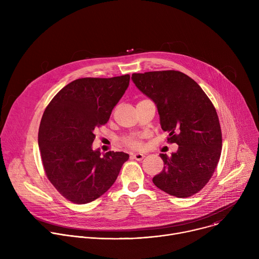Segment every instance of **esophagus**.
I'll use <instances>...</instances> for the list:
<instances>
[{"label": "esophagus", "instance_id": "34e87169", "mask_svg": "<svg viewBox=\"0 0 259 259\" xmlns=\"http://www.w3.org/2000/svg\"><path fill=\"white\" fill-rule=\"evenodd\" d=\"M145 157L144 154H141V153H136V154H132V158L137 160V161H141L143 158Z\"/></svg>", "mask_w": 259, "mask_h": 259}]
</instances>
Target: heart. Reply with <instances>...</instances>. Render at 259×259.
Here are the masks:
<instances>
[{
  "instance_id": "obj_1",
  "label": "heart",
  "mask_w": 259,
  "mask_h": 259,
  "mask_svg": "<svg viewBox=\"0 0 259 259\" xmlns=\"http://www.w3.org/2000/svg\"><path fill=\"white\" fill-rule=\"evenodd\" d=\"M124 143L129 146L132 147V149H140L142 146V142L140 140L139 137L136 136H128L124 139Z\"/></svg>"
}]
</instances>
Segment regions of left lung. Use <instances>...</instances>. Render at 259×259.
Segmentation results:
<instances>
[{"instance_id": "1", "label": "left lung", "mask_w": 259, "mask_h": 259, "mask_svg": "<svg viewBox=\"0 0 259 259\" xmlns=\"http://www.w3.org/2000/svg\"><path fill=\"white\" fill-rule=\"evenodd\" d=\"M135 86L154 101L168 141L178 144L171 156L160 154L164 168L153 182L163 192L188 198L202 190L220 158L223 139L216 109L202 88L177 70L133 73Z\"/></svg>"}]
</instances>
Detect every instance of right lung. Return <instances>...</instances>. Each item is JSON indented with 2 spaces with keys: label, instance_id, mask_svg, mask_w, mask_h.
<instances>
[{
  "label": "right lung",
  "instance_id": "obj_1",
  "mask_svg": "<svg viewBox=\"0 0 259 259\" xmlns=\"http://www.w3.org/2000/svg\"><path fill=\"white\" fill-rule=\"evenodd\" d=\"M130 76L83 78L63 87L46 107L38 142L46 175L68 201L90 203L116 181L129 159L124 152L93 150L94 131L105 125Z\"/></svg>",
  "mask_w": 259,
  "mask_h": 259
}]
</instances>
